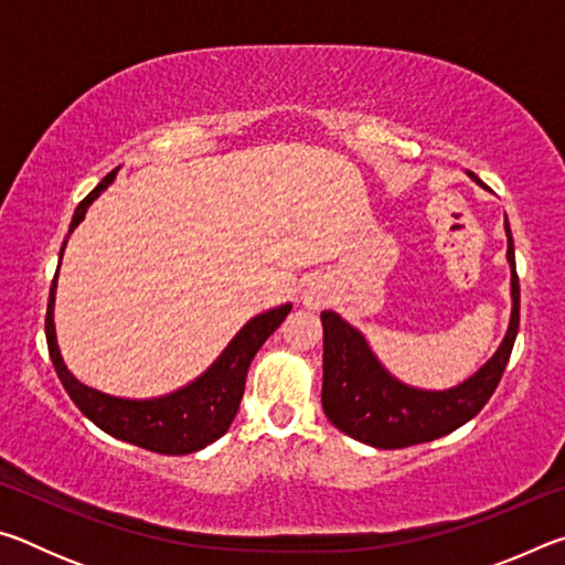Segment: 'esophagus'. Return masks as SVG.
<instances>
[{
    "instance_id": "obj_1",
    "label": "esophagus",
    "mask_w": 565,
    "mask_h": 565,
    "mask_svg": "<svg viewBox=\"0 0 565 565\" xmlns=\"http://www.w3.org/2000/svg\"><path fill=\"white\" fill-rule=\"evenodd\" d=\"M309 303H317V299H313V296H309V299H306Z\"/></svg>"
}]
</instances>
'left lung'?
<instances>
[{"instance_id":"8db88e82","label":"left lung","mask_w":565,"mask_h":565,"mask_svg":"<svg viewBox=\"0 0 565 565\" xmlns=\"http://www.w3.org/2000/svg\"><path fill=\"white\" fill-rule=\"evenodd\" d=\"M473 177V174H471ZM476 179V177H473ZM478 181V179H476ZM513 311L499 351L476 374L446 391H424L396 381L371 353L366 339L339 313L321 311L323 323V414L339 431L374 448H406L434 441L471 420L493 396L519 333L521 289L513 236L505 222Z\"/></svg>"}]
</instances>
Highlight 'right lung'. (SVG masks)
Masks as SVG:
<instances>
[{"instance_id": "obj_1", "label": "right lung", "mask_w": 565, "mask_h": 565, "mask_svg": "<svg viewBox=\"0 0 565 565\" xmlns=\"http://www.w3.org/2000/svg\"><path fill=\"white\" fill-rule=\"evenodd\" d=\"M119 169L109 171L97 186H94L87 196L76 206L70 234L74 232L79 222L87 214L89 204L97 199L104 189H107ZM66 246V242H64ZM62 246V252H64ZM60 252V254H62ZM54 289L56 276L52 281L50 303H46V347H50V356L60 376L66 394L74 401L84 416L92 424H97L102 431H107L114 438L134 444L139 448L154 454L167 456H184L202 451L204 446L214 444L222 438L238 411L246 386V371L248 363L262 349V343L271 337V333L281 327V321L289 317L291 303H284L279 309L264 311L259 317L252 319L246 327L236 333L232 343L224 349L212 366H209L202 376L191 381L189 386L174 391V394L149 398V401H129L107 396L97 388H89L76 381L70 369L64 366L60 347H56L54 337Z\"/></svg>"}]
</instances>
